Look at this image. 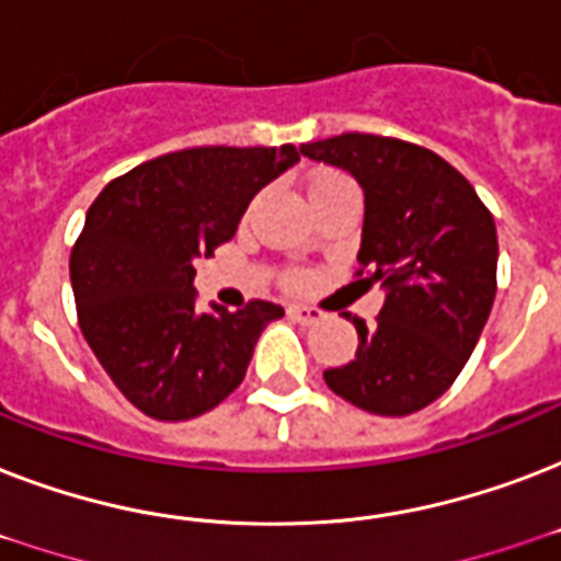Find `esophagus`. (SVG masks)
<instances>
[{
    "label": "esophagus",
    "mask_w": 561,
    "mask_h": 561,
    "mask_svg": "<svg viewBox=\"0 0 561 561\" xmlns=\"http://www.w3.org/2000/svg\"><path fill=\"white\" fill-rule=\"evenodd\" d=\"M288 314L302 325H314L323 320V311H317V308H308V306H290Z\"/></svg>",
    "instance_id": "esophagus-1"
}]
</instances>
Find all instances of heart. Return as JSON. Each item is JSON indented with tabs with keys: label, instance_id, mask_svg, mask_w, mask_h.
<instances>
[{
	"label": "heart",
	"instance_id": "obj_1",
	"mask_svg": "<svg viewBox=\"0 0 561 561\" xmlns=\"http://www.w3.org/2000/svg\"><path fill=\"white\" fill-rule=\"evenodd\" d=\"M334 180H343V178H337V174H329V171H323V174H317V178L311 180V188L325 186V183H334Z\"/></svg>",
	"mask_w": 561,
	"mask_h": 561
}]
</instances>
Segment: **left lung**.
Segmentation results:
<instances>
[{
	"instance_id": "obj_1",
	"label": "left lung",
	"mask_w": 561,
	"mask_h": 561,
	"mask_svg": "<svg viewBox=\"0 0 561 561\" xmlns=\"http://www.w3.org/2000/svg\"><path fill=\"white\" fill-rule=\"evenodd\" d=\"M299 151L350 171L364 188L358 273L383 290L373 325L350 317L358 352L325 369V383L367 413H416L451 387L486 325L495 220L460 171L419 145L341 134Z\"/></svg>"
}]
</instances>
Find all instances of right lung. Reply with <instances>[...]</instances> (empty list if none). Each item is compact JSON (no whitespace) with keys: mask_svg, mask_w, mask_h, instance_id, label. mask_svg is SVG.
<instances>
[{"mask_svg":"<svg viewBox=\"0 0 561 561\" xmlns=\"http://www.w3.org/2000/svg\"><path fill=\"white\" fill-rule=\"evenodd\" d=\"M299 162L282 148H188L113 180L69 259L81 332L125 399L162 422L218 408L244 381L282 306H194V262L236 236L267 183Z\"/></svg>","mask_w":561,"mask_h":561,"instance_id":"1","label":"right lung"}]
</instances>
